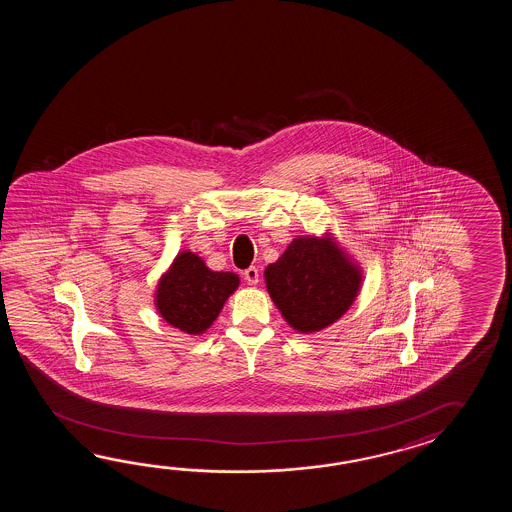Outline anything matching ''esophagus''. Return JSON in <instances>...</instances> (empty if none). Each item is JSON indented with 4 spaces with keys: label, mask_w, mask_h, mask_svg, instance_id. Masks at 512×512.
<instances>
[{
    "label": "esophagus",
    "mask_w": 512,
    "mask_h": 512,
    "mask_svg": "<svg viewBox=\"0 0 512 512\" xmlns=\"http://www.w3.org/2000/svg\"><path fill=\"white\" fill-rule=\"evenodd\" d=\"M243 278H245V282L256 285V283L260 282V272H258L256 267H249L247 271L243 272Z\"/></svg>",
    "instance_id": "obj_1"
}]
</instances>
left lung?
<instances>
[{"label": "left lung", "instance_id": "left-lung-1", "mask_svg": "<svg viewBox=\"0 0 512 512\" xmlns=\"http://www.w3.org/2000/svg\"><path fill=\"white\" fill-rule=\"evenodd\" d=\"M265 283L289 326L313 333L348 311L360 272L333 241L300 238L265 269Z\"/></svg>", "mask_w": 512, "mask_h": 512}]
</instances>
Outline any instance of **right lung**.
Returning a JSON list of instances; mask_svg holds the SVG:
<instances>
[{
  "label": "right lung",
  "instance_id": "obj_1",
  "mask_svg": "<svg viewBox=\"0 0 512 512\" xmlns=\"http://www.w3.org/2000/svg\"><path fill=\"white\" fill-rule=\"evenodd\" d=\"M240 278L234 272H214L192 252L175 258L157 289V309L164 320L190 335L212 326Z\"/></svg>",
  "mask_w": 512,
  "mask_h": 512
}]
</instances>
